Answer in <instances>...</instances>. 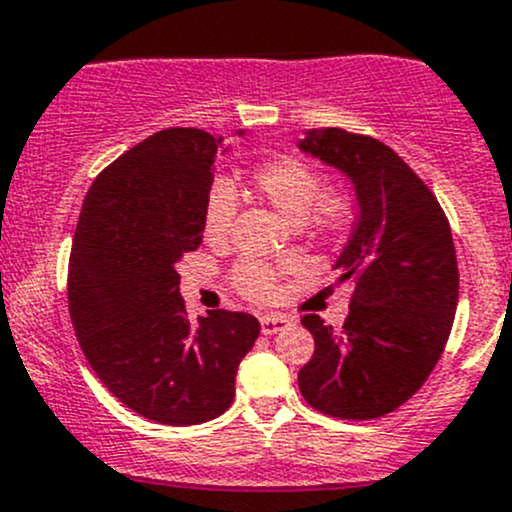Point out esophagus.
I'll return each instance as SVG.
<instances>
[{
  "instance_id": "34e87169",
  "label": "esophagus",
  "mask_w": 512,
  "mask_h": 512,
  "mask_svg": "<svg viewBox=\"0 0 512 512\" xmlns=\"http://www.w3.org/2000/svg\"><path fill=\"white\" fill-rule=\"evenodd\" d=\"M288 325H291V320H288L286 315H278V313L261 315V333L263 335H276V333H281L283 328H288Z\"/></svg>"
}]
</instances>
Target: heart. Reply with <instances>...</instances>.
<instances>
[{
    "mask_svg": "<svg viewBox=\"0 0 512 512\" xmlns=\"http://www.w3.org/2000/svg\"><path fill=\"white\" fill-rule=\"evenodd\" d=\"M251 184L273 209L293 224L308 219L318 234L340 239L357 219V199L342 187L323 189V177L295 155H278L263 160L251 170ZM239 194L229 179L217 177L207 189L202 209V231L209 244L229 241L234 226ZM234 288L251 300H271L276 295V273L258 261L236 263L231 273Z\"/></svg>",
    "mask_w": 512,
    "mask_h": 512,
    "instance_id": "heart-1",
    "label": "heart"
}]
</instances>
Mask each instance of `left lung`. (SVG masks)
Segmentation results:
<instances>
[{"label":"left lung","mask_w":512,"mask_h":512,"mask_svg":"<svg viewBox=\"0 0 512 512\" xmlns=\"http://www.w3.org/2000/svg\"><path fill=\"white\" fill-rule=\"evenodd\" d=\"M350 179L357 219L337 256L355 286L342 330L303 315L315 340L298 372L305 402L337 419H377L419 392L449 340L458 305L451 226L431 189L384 142L340 128L298 142Z\"/></svg>","instance_id":"1"}]
</instances>
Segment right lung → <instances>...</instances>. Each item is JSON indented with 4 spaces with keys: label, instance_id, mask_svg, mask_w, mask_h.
I'll use <instances>...</instances> for the list:
<instances>
[{
    "label": "right lung",
    "instance_id": "obj_1",
    "mask_svg": "<svg viewBox=\"0 0 512 512\" xmlns=\"http://www.w3.org/2000/svg\"><path fill=\"white\" fill-rule=\"evenodd\" d=\"M241 138L244 130L236 133ZM221 138L167 128L120 155L83 199L68 263V313L100 382L157 424L217 419L261 325L209 310L189 323L177 263L202 244Z\"/></svg>",
    "mask_w": 512,
    "mask_h": 512
}]
</instances>
